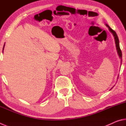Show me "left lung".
<instances>
[{"instance_id": "left-lung-1", "label": "left lung", "mask_w": 126, "mask_h": 126, "mask_svg": "<svg viewBox=\"0 0 126 126\" xmlns=\"http://www.w3.org/2000/svg\"><path fill=\"white\" fill-rule=\"evenodd\" d=\"M106 25V26L108 28V29H109L110 31L113 34V36H114V39H115V43H116V48H117V52H118V54L119 55V57H120V58L122 59V52H121L120 47H119V39H118V36H117L116 33L115 32V31H113V30L112 29L110 28L109 25H108V24H107Z\"/></svg>"}]
</instances>
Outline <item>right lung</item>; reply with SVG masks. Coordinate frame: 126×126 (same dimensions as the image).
Wrapping results in <instances>:
<instances>
[{
  "mask_svg": "<svg viewBox=\"0 0 126 126\" xmlns=\"http://www.w3.org/2000/svg\"><path fill=\"white\" fill-rule=\"evenodd\" d=\"M3 49H4V47H3Z\"/></svg>",
  "mask_w": 126,
  "mask_h": 126,
  "instance_id": "obj_1",
  "label": "right lung"
}]
</instances>
